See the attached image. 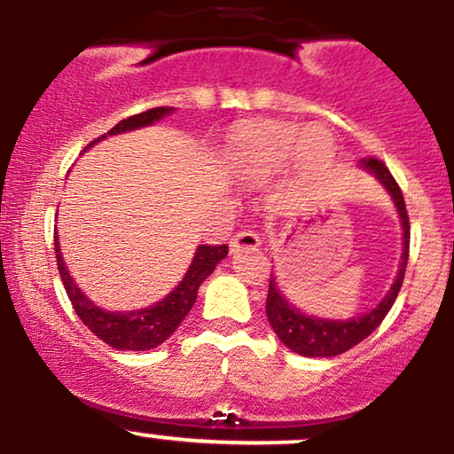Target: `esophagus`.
I'll return each mask as SVG.
<instances>
[{
    "instance_id": "obj_1",
    "label": "esophagus",
    "mask_w": 454,
    "mask_h": 454,
    "mask_svg": "<svg viewBox=\"0 0 454 454\" xmlns=\"http://www.w3.org/2000/svg\"><path fill=\"white\" fill-rule=\"evenodd\" d=\"M262 246V239L254 231L250 228H244V231L235 232L231 239V250L232 253H239V250H257Z\"/></svg>"
}]
</instances>
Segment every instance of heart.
Listing matches in <instances>:
<instances>
[{"mask_svg":"<svg viewBox=\"0 0 454 454\" xmlns=\"http://www.w3.org/2000/svg\"><path fill=\"white\" fill-rule=\"evenodd\" d=\"M297 151L303 168H315L330 157L325 130L299 129L284 121H248L235 130L226 148V161L244 175H266L284 166Z\"/></svg>","mask_w":454,"mask_h":454,"instance_id":"obj_1","label":"heart"}]
</instances>
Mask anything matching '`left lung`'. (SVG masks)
Returning a JSON list of instances; mask_svg holds the SVG:
<instances>
[{"label":"left lung","mask_w":454,"mask_h":454,"mask_svg":"<svg viewBox=\"0 0 454 454\" xmlns=\"http://www.w3.org/2000/svg\"><path fill=\"white\" fill-rule=\"evenodd\" d=\"M362 166L366 170H371V173L384 184L386 191L390 192V197H393L395 206H397L399 210V217H402L403 226L402 266H399L397 279H395L393 288H390L388 294L381 299L380 306L372 308L366 315L353 317V319L346 321L317 319V317L303 315V312H299L293 303L286 301L284 294H281L279 288L275 286V277H270L266 299L268 321H270L277 337H279L293 353L303 355V357H334V355L346 353V350H350L353 346H357L359 341H364L368 334H372V330L380 328V324L384 321V317L388 315L390 308H393L395 299H397L399 294V288H402L403 284V275H406L408 263V248H411V222H408V210L402 195V188L395 182V177L390 175V170L386 168L384 161L372 157V160L362 161Z\"/></svg>","instance_id":"1"}]
</instances>
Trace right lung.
Returning a JSON list of instances; mask_svg holds the SVG:
<instances>
[{"mask_svg":"<svg viewBox=\"0 0 454 454\" xmlns=\"http://www.w3.org/2000/svg\"><path fill=\"white\" fill-rule=\"evenodd\" d=\"M173 106H160V108H151L146 113H139V115L129 117V120H121L120 124L113 126L108 130V135H120L126 130L142 129V126H151L155 121H160L161 117L170 115L173 113ZM106 135L97 137L95 142L104 139ZM88 144L86 148H90L92 144ZM228 254V246H200L192 257L191 268H188L186 277L182 279V284L168 294V297L161 299L160 303L151 308H142V310H130V312H110L101 310L99 306L90 301L82 290L77 288V284L73 281L70 272L66 270V263L61 259V248L59 241L55 235V257H57V268H59V277L64 281V288L68 293L70 303H73L74 312L79 315V319L88 325L92 334L106 341L108 346L117 350H151L155 346L164 344L166 339L177 330V325L182 324L184 317L191 312L192 303L197 299V290L204 284L206 277L215 270L219 262Z\"/></svg>","mask_w":454,"mask_h":454,"instance_id":"right-lung-1","label":"right lung"}]
</instances>
